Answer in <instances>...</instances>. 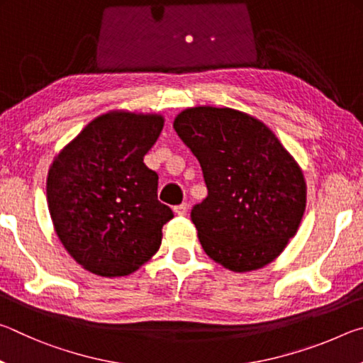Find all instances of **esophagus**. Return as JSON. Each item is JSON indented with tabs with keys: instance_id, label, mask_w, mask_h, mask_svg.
Segmentation results:
<instances>
[{
	"instance_id": "obj_1",
	"label": "esophagus",
	"mask_w": 363,
	"mask_h": 363,
	"mask_svg": "<svg viewBox=\"0 0 363 363\" xmlns=\"http://www.w3.org/2000/svg\"><path fill=\"white\" fill-rule=\"evenodd\" d=\"M187 211H189V206H187V203H181V205L174 206V213L177 214V216H186Z\"/></svg>"
}]
</instances>
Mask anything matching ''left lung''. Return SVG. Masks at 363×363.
I'll use <instances>...</instances> for the list:
<instances>
[{
    "mask_svg": "<svg viewBox=\"0 0 363 363\" xmlns=\"http://www.w3.org/2000/svg\"><path fill=\"white\" fill-rule=\"evenodd\" d=\"M173 126L208 187L192 210L205 253L238 274L277 259L306 211V179L294 157L266 123L242 110L190 107Z\"/></svg>",
    "mask_w": 363,
    "mask_h": 363,
    "instance_id": "left-lung-1",
    "label": "left lung"
}]
</instances>
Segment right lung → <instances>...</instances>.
<instances>
[{"label": "right lung", "instance_id": "add662e5", "mask_svg": "<svg viewBox=\"0 0 363 363\" xmlns=\"http://www.w3.org/2000/svg\"><path fill=\"white\" fill-rule=\"evenodd\" d=\"M164 126L162 113L110 110L89 121L48 171L54 232L73 259L101 277L130 275L157 253L171 208L144 157Z\"/></svg>", "mask_w": 363, "mask_h": 363}]
</instances>
